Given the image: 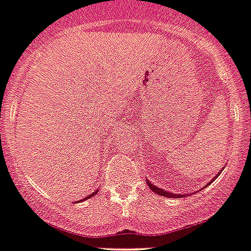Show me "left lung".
Instances as JSON below:
<instances>
[{
  "label": "left lung",
  "instance_id": "left-lung-1",
  "mask_svg": "<svg viewBox=\"0 0 251 251\" xmlns=\"http://www.w3.org/2000/svg\"><path fill=\"white\" fill-rule=\"evenodd\" d=\"M220 173H221V171H220ZM220 173H218L217 176H220ZM217 176H216V177H215V179H216V178H217ZM148 185H149V188H150V189L152 190L153 193H156V194L162 195V197H166V198H182V197H184V195L172 194V193H170V192H165V190H163V189H160V188H157V187H155V185H153V184H151L150 182H148Z\"/></svg>",
  "mask_w": 251,
  "mask_h": 251
}]
</instances>
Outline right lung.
Here are the masks:
<instances>
[{"instance_id": "add662e5", "label": "right lung", "mask_w": 251, "mask_h": 251, "mask_svg": "<svg viewBox=\"0 0 251 251\" xmlns=\"http://www.w3.org/2000/svg\"><path fill=\"white\" fill-rule=\"evenodd\" d=\"M96 193H98V192H94V193H93V194H90V195H89V197H85V199H89V198L94 197V195H95V194H96Z\"/></svg>"}]
</instances>
